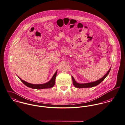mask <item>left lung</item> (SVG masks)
I'll return each mask as SVG.
<instances>
[{"label": "left lung", "instance_id": "8db88e82", "mask_svg": "<svg viewBox=\"0 0 125 125\" xmlns=\"http://www.w3.org/2000/svg\"><path fill=\"white\" fill-rule=\"evenodd\" d=\"M111 70V68L109 69V70L108 71V72L106 73V74L101 79H99V80H97V81L95 82H92V83H77L76 81L75 80V79H74V78L73 77V76H72V81H73V84L74 85V86L77 88H90V87H93L95 86H97V85H98L99 84L101 83L102 81H103L104 80V79L106 77V76L108 75L110 71Z\"/></svg>", "mask_w": 125, "mask_h": 125}]
</instances>
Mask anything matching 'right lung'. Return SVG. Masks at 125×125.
<instances>
[{
  "mask_svg": "<svg viewBox=\"0 0 125 125\" xmlns=\"http://www.w3.org/2000/svg\"><path fill=\"white\" fill-rule=\"evenodd\" d=\"M57 71H56L55 73L51 78V79L47 83L43 84H33L31 83H28L27 82L22 80L21 79L19 78L21 82L29 88L34 89H47V88H52L55 84V80H56V76Z\"/></svg>",
  "mask_w": 125,
  "mask_h": 125,
  "instance_id": "obj_1",
  "label": "right lung"
}]
</instances>
